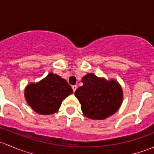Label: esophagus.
<instances>
[{
  "label": "esophagus",
  "mask_w": 154,
  "mask_h": 154,
  "mask_svg": "<svg viewBox=\"0 0 154 154\" xmlns=\"http://www.w3.org/2000/svg\"><path fill=\"white\" fill-rule=\"evenodd\" d=\"M77 88V86H72V88H73V91H74V92L76 91Z\"/></svg>",
  "instance_id": "1"
}]
</instances>
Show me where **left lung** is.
Masks as SVG:
<instances>
[{"mask_svg":"<svg viewBox=\"0 0 154 154\" xmlns=\"http://www.w3.org/2000/svg\"><path fill=\"white\" fill-rule=\"evenodd\" d=\"M83 85L74 92L80 101L83 115L94 120H103L116 113L123 100V91L116 80L99 78L87 74Z\"/></svg>","mask_w":154,"mask_h":154,"instance_id":"left-lung-1","label":"left lung"}]
</instances>
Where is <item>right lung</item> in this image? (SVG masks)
I'll use <instances>...</instances> for the list:
<instances>
[{"label":"right lung","mask_w":154,"mask_h":154,"mask_svg":"<svg viewBox=\"0 0 154 154\" xmlns=\"http://www.w3.org/2000/svg\"><path fill=\"white\" fill-rule=\"evenodd\" d=\"M72 93V88L66 80L50 73L41 81L27 85L24 96L34 111L41 115H51L57 112L62 101Z\"/></svg>","instance_id":"add662e5"}]
</instances>
